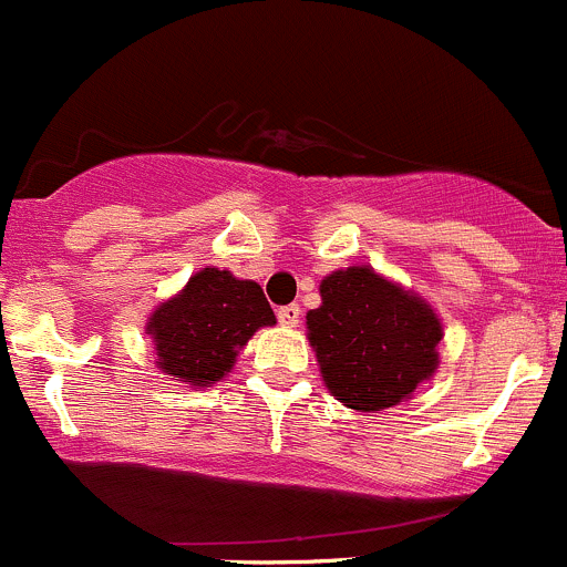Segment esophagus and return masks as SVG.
Returning a JSON list of instances; mask_svg holds the SVG:
<instances>
[{"label": "esophagus", "instance_id": "34e87169", "mask_svg": "<svg viewBox=\"0 0 567 567\" xmlns=\"http://www.w3.org/2000/svg\"><path fill=\"white\" fill-rule=\"evenodd\" d=\"M277 318L282 327H296L301 321V307L299 305H285L277 310Z\"/></svg>", "mask_w": 567, "mask_h": 567}]
</instances>
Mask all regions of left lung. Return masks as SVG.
Returning a JSON list of instances; mask_svg holds the SVG:
<instances>
[{"label": "left lung", "mask_w": 567, "mask_h": 567, "mask_svg": "<svg viewBox=\"0 0 567 567\" xmlns=\"http://www.w3.org/2000/svg\"><path fill=\"white\" fill-rule=\"evenodd\" d=\"M307 338L329 393L349 410L377 412L410 399L435 373L443 327L421 296L351 266L321 279Z\"/></svg>", "instance_id": "1"}]
</instances>
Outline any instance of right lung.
Listing matches in <instances>:
<instances>
[{
	"label": "right lung",
	"instance_id": "obj_1",
	"mask_svg": "<svg viewBox=\"0 0 567 567\" xmlns=\"http://www.w3.org/2000/svg\"><path fill=\"white\" fill-rule=\"evenodd\" d=\"M271 305L251 279L202 268L146 323L157 368L190 388H213L233 371L238 351L260 327H274Z\"/></svg>",
	"mask_w": 567,
	"mask_h": 567
}]
</instances>
